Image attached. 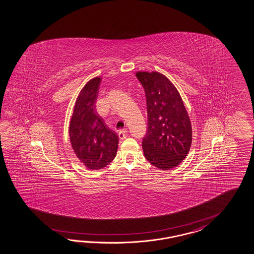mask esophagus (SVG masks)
Instances as JSON below:
<instances>
[{"label": "esophagus", "mask_w": 254, "mask_h": 254, "mask_svg": "<svg viewBox=\"0 0 254 254\" xmlns=\"http://www.w3.org/2000/svg\"><path fill=\"white\" fill-rule=\"evenodd\" d=\"M127 128H122V129H120V130L118 131V137L120 139H124V138H126L127 137Z\"/></svg>", "instance_id": "1"}]
</instances>
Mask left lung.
<instances>
[{
    "label": "left lung",
    "mask_w": 254,
    "mask_h": 254,
    "mask_svg": "<svg viewBox=\"0 0 254 254\" xmlns=\"http://www.w3.org/2000/svg\"><path fill=\"white\" fill-rule=\"evenodd\" d=\"M145 90L148 128L143 137L144 156L151 165L169 170L185 159L192 141L190 117L179 90L159 72H137Z\"/></svg>",
    "instance_id": "obj_1"
}]
</instances>
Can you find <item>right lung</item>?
Masks as SVG:
<instances>
[{"label": "right lung", "mask_w": 254, "mask_h": 254, "mask_svg": "<svg viewBox=\"0 0 254 254\" xmlns=\"http://www.w3.org/2000/svg\"><path fill=\"white\" fill-rule=\"evenodd\" d=\"M100 76L90 79L79 92L69 125V137L76 157L87 168L98 170L117 155L118 137L95 111Z\"/></svg>", "instance_id": "add662e5"}]
</instances>
